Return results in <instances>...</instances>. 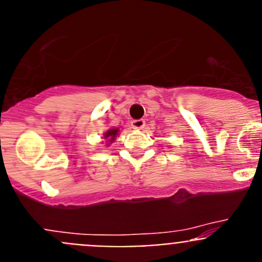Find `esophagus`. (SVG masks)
Here are the masks:
<instances>
[{
  "instance_id": "1",
  "label": "esophagus",
  "mask_w": 262,
  "mask_h": 262,
  "mask_svg": "<svg viewBox=\"0 0 262 262\" xmlns=\"http://www.w3.org/2000/svg\"><path fill=\"white\" fill-rule=\"evenodd\" d=\"M130 125L133 126L134 129H143L144 125H146V121L143 119H137V120H132Z\"/></svg>"
}]
</instances>
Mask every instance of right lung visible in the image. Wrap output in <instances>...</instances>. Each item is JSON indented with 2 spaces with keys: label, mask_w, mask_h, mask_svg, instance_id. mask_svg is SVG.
<instances>
[{
  "label": "right lung",
  "mask_w": 262,
  "mask_h": 262,
  "mask_svg": "<svg viewBox=\"0 0 262 262\" xmlns=\"http://www.w3.org/2000/svg\"><path fill=\"white\" fill-rule=\"evenodd\" d=\"M116 134H118V129H110L105 133V139H107L109 142H113L115 139Z\"/></svg>",
  "instance_id": "obj_1"
}]
</instances>
